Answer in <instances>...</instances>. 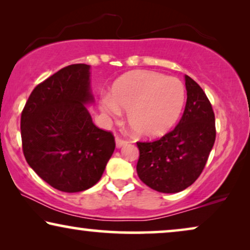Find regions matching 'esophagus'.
Returning a JSON list of instances; mask_svg holds the SVG:
<instances>
[{"instance_id":"esophagus-1","label":"esophagus","mask_w":250,"mask_h":250,"mask_svg":"<svg viewBox=\"0 0 250 250\" xmlns=\"http://www.w3.org/2000/svg\"><path fill=\"white\" fill-rule=\"evenodd\" d=\"M127 145V141H125V140H123L121 138H118V136H116V146H117V149L122 148V146H124Z\"/></svg>"}]
</instances>
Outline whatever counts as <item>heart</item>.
Returning a JSON list of instances; mask_svg holds the SVG:
<instances>
[{
	"label": "heart",
	"mask_w": 250,
	"mask_h": 250,
	"mask_svg": "<svg viewBox=\"0 0 250 250\" xmlns=\"http://www.w3.org/2000/svg\"><path fill=\"white\" fill-rule=\"evenodd\" d=\"M184 104L186 90L180 80L153 71H131L115 81L102 110L117 116L121 108L126 109L128 124L136 134L155 139L176 124Z\"/></svg>",
	"instance_id": "heart-1"
}]
</instances>
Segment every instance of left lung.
Instances as JSON below:
<instances>
[{"mask_svg":"<svg viewBox=\"0 0 250 250\" xmlns=\"http://www.w3.org/2000/svg\"><path fill=\"white\" fill-rule=\"evenodd\" d=\"M184 80L187 104L176 127L157 141L136 143L140 180L163 193L183 191L199 177L216 136L209 100L192 78Z\"/></svg>","mask_w":250,"mask_h":250,"instance_id":"8db88e82","label":"left lung"}]
</instances>
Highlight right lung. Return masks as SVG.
I'll return each mask as SVG.
<instances>
[{"label":"right lung","mask_w":250,"mask_h":250,"mask_svg":"<svg viewBox=\"0 0 250 250\" xmlns=\"http://www.w3.org/2000/svg\"><path fill=\"white\" fill-rule=\"evenodd\" d=\"M90 69L76 63L57 71L34 88L21 114L27 163L63 192L97 184L115 150L114 136L98 128L87 110L94 104Z\"/></svg>","instance_id":"add662e5"}]
</instances>
